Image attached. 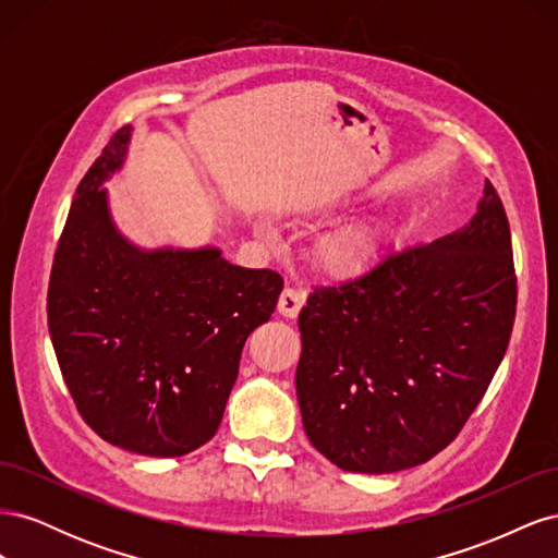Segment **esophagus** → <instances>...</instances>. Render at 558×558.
Here are the masks:
<instances>
[{
	"label": "esophagus",
	"instance_id": "esophagus-1",
	"mask_svg": "<svg viewBox=\"0 0 558 558\" xmlns=\"http://www.w3.org/2000/svg\"><path fill=\"white\" fill-rule=\"evenodd\" d=\"M305 298H307V293L302 289H291V286L289 289H283L279 295V305H277L279 314L286 318H295L300 314L302 305H305Z\"/></svg>",
	"mask_w": 558,
	"mask_h": 558
}]
</instances>
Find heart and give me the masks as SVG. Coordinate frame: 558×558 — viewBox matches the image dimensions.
<instances>
[{
    "label": "heart",
    "mask_w": 558,
    "mask_h": 558,
    "mask_svg": "<svg viewBox=\"0 0 558 558\" xmlns=\"http://www.w3.org/2000/svg\"><path fill=\"white\" fill-rule=\"evenodd\" d=\"M258 230L265 238H275L272 223L260 221ZM391 238L393 226L386 218L369 216L324 234L316 242L314 256L324 272L332 277H351L373 265Z\"/></svg>",
    "instance_id": "b5f03b06"
}]
</instances>
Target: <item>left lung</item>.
Instances as JSON below:
<instances>
[{"instance_id":"obj_1","label":"left lung","mask_w":558,"mask_h":558,"mask_svg":"<svg viewBox=\"0 0 558 558\" xmlns=\"http://www.w3.org/2000/svg\"><path fill=\"white\" fill-rule=\"evenodd\" d=\"M517 307L510 223L492 181L475 216L316 286L300 310L295 391L310 442L347 472L426 463L475 412Z\"/></svg>"}]
</instances>
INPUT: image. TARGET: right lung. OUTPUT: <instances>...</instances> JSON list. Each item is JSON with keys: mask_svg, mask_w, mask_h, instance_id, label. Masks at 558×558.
<instances>
[{"mask_svg": "<svg viewBox=\"0 0 558 558\" xmlns=\"http://www.w3.org/2000/svg\"><path fill=\"white\" fill-rule=\"evenodd\" d=\"M132 125L78 183L48 283V330L76 410L102 440L170 459L211 440L246 337L272 316L283 279L218 246L144 248L118 230L105 183Z\"/></svg>", "mask_w": 558, "mask_h": 558, "instance_id": "add662e5", "label": "right lung"}]
</instances>
